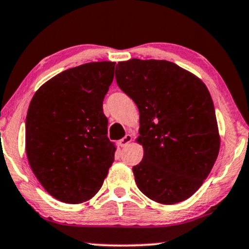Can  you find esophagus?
<instances>
[{
    "mask_svg": "<svg viewBox=\"0 0 249 249\" xmlns=\"http://www.w3.org/2000/svg\"><path fill=\"white\" fill-rule=\"evenodd\" d=\"M131 141H132V135H130V134H126V135H125L124 138H123V139L119 140V146H121V147H125V146H127V144L130 143Z\"/></svg>",
    "mask_w": 249,
    "mask_h": 249,
    "instance_id": "esophagus-1",
    "label": "esophagus"
}]
</instances>
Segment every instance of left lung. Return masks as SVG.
<instances>
[{"instance_id": "obj_1", "label": "left lung", "mask_w": 249, "mask_h": 249, "mask_svg": "<svg viewBox=\"0 0 249 249\" xmlns=\"http://www.w3.org/2000/svg\"><path fill=\"white\" fill-rule=\"evenodd\" d=\"M115 73L140 114L143 159L132 169L138 188L163 204L188 199L208 177L221 146L208 88L168 61L132 58L119 62Z\"/></svg>"}]
</instances>
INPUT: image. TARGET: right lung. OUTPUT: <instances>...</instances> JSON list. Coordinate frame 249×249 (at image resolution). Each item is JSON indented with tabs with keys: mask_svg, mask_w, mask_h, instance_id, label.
<instances>
[{
	"mask_svg": "<svg viewBox=\"0 0 249 249\" xmlns=\"http://www.w3.org/2000/svg\"><path fill=\"white\" fill-rule=\"evenodd\" d=\"M115 64L92 62L63 71L36 90L28 107V163L43 188L62 202L92 199L114 162L103 99Z\"/></svg>",
	"mask_w": 249,
	"mask_h": 249,
	"instance_id": "add662e5",
	"label": "right lung"
}]
</instances>
